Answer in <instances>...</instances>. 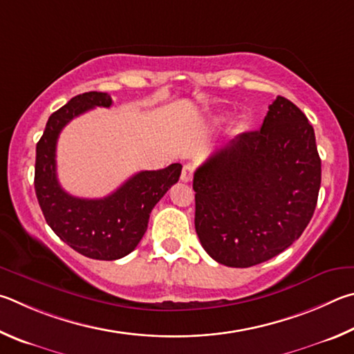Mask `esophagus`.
<instances>
[{
	"label": "esophagus",
	"instance_id": "1",
	"mask_svg": "<svg viewBox=\"0 0 354 354\" xmlns=\"http://www.w3.org/2000/svg\"><path fill=\"white\" fill-rule=\"evenodd\" d=\"M193 172H194L193 166H191V165H185V166H183V169H182V176H180L182 182L188 183V182L193 180Z\"/></svg>",
	"mask_w": 354,
	"mask_h": 354
}]
</instances>
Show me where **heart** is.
Masks as SVG:
<instances>
[{
  "mask_svg": "<svg viewBox=\"0 0 354 354\" xmlns=\"http://www.w3.org/2000/svg\"><path fill=\"white\" fill-rule=\"evenodd\" d=\"M227 115H221V116H218L216 118V122H224V121H227Z\"/></svg>",
  "mask_w": 354,
  "mask_h": 354,
  "instance_id": "b5f03b06",
  "label": "heart"
}]
</instances>
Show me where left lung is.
<instances>
[{
  "label": "left lung",
  "instance_id": "left-lung-1",
  "mask_svg": "<svg viewBox=\"0 0 354 354\" xmlns=\"http://www.w3.org/2000/svg\"><path fill=\"white\" fill-rule=\"evenodd\" d=\"M320 178L313 126L295 104L277 96L261 129L238 135L194 172L202 247L228 268L277 257L311 221Z\"/></svg>",
  "mask_w": 354,
  "mask_h": 354
}]
</instances>
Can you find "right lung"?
<instances>
[{
  "label": "right lung",
  "instance_id": "1",
  "mask_svg": "<svg viewBox=\"0 0 354 354\" xmlns=\"http://www.w3.org/2000/svg\"><path fill=\"white\" fill-rule=\"evenodd\" d=\"M110 105L107 93L88 91L54 111L37 142L34 177L39 205L53 232L80 255L104 261L126 257L138 245L152 208L178 182L182 172L178 163L158 171H141L102 199L68 194L60 187L55 169V146L62 129L85 111Z\"/></svg>",
  "mask_w": 354,
  "mask_h": 354
}]
</instances>
